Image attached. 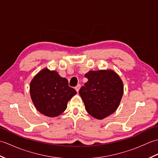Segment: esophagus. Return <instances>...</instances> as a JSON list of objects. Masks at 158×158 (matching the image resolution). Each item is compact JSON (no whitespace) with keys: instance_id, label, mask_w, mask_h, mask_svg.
I'll return each mask as SVG.
<instances>
[{"instance_id":"obj_1","label":"esophagus","mask_w":158,"mask_h":158,"mask_svg":"<svg viewBox=\"0 0 158 158\" xmlns=\"http://www.w3.org/2000/svg\"><path fill=\"white\" fill-rule=\"evenodd\" d=\"M80 88H81V85L80 84H78L77 85L76 87H75V89H76V91L78 92H79V89H80Z\"/></svg>"}]
</instances>
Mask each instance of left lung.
Returning a JSON list of instances; mask_svg holds the SVG:
<instances>
[{"mask_svg": "<svg viewBox=\"0 0 158 158\" xmlns=\"http://www.w3.org/2000/svg\"><path fill=\"white\" fill-rule=\"evenodd\" d=\"M85 77L88 81L79 89L90 115L102 119L111 115L118 107L123 93L122 79L112 70H90Z\"/></svg>", "mask_w": 158, "mask_h": 158, "instance_id": "obj_1", "label": "left lung"}]
</instances>
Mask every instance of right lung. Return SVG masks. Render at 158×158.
I'll use <instances>...</instances> for the list:
<instances>
[{"instance_id": "add662e5", "label": "right lung", "mask_w": 158, "mask_h": 158, "mask_svg": "<svg viewBox=\"0 0 158 158\" xmlns=\"http://www.w3.org/2000/svg\"><path fill=\"white\" fill-rule=\"evenodd\" d=\"M32 102L39 111L48 117L60 115L77 92L69 86L68 80L58 72L43 69L34 77L30 84Z\"/></svg>"}]
</instances>
